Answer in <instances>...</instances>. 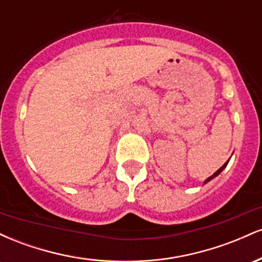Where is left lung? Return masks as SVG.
Instances as JSON below:
<instances>
[{
	"label": "left lung",
	"instance_id": "1",
	"mask_svg": "<svg viewBox=\"0 0 262 262\" xmlns=\"http://www.w3.org/2000/svg\"><path fill=\"white\" fill-rule=\"evenodd\" d=\"M228 162H229V160H228L227 162H225V164L223 165V166H222V167H221V169H219V170H217V171H215V172H214V173H213V175H212V176H209V177H208V179H207V180H206V181H204V185H206V183H207V182H209V181H210V180H213V179H214V177H217V176L219 175V173H221V172H222V171H223V170L225 169V166H227V165H228Z\"/></svg>",
	"mask_w": 262,
	"mask_h": 262
}]
</instances>
